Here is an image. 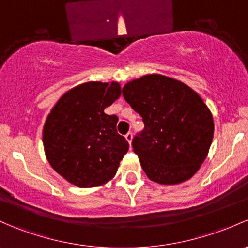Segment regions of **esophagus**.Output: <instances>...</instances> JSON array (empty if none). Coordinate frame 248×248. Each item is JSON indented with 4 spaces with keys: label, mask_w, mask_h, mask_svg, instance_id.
<instances>
[{
    "label": "esophagus",
    "mask_w": 248,
    "mask_h": 248,
    "mask_svg": "<svg viewBox=\"0 0 248 248\" xmlns=\"http://www.w3.org/2000/svg\"><path fill=\"white\" fill-rule=\"evenodd\" d=\"M124 138H126V140L129 142V145H131L132 144V139H133V134H132V133L128 132L126 135H124Z\"/></svg>",
    "instance_id": "1"
}]
</instances>
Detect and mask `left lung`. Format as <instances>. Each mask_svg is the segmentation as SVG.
Wrapping results in <instances>:
<instances>
[{
    "label": "left lung",
    "instance_id": "obj_1",
    "mask_svg": "<svg viewBox=\"0 0 248 248\" xmlns=\"http://www.w3.org/2000/svg\"><path fill=\"white\" fill-rule=\"evenodd\" d=\"M122 95L145 124L132 145L146 176L164 186L191 178L214 137L212 111L202 97L181 80L159 74L128 82Z\"/></svg>",
    "mask_w": 248,
    "mask_h": 248
}]
</instances>
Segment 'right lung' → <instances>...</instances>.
Listing matches in <instances>:
<instances>
[{"label": "right lung", "mask_w": 248, "mask_h": 248, "mask_svg": "<svg viewBox=\"0 0 248 248\" xmlns=\"http://www.w3.org/2000/svg\"><path fill=\"white\" fill-rule=\"evenodd\" d=\"M121 96L117 82H87L64 93L43 129L46 158L53 170L78 187L114 178L128 142L116 131V115L104 109Z\"/></svg>", "instance_id": "obj_1"}]
</instances>
